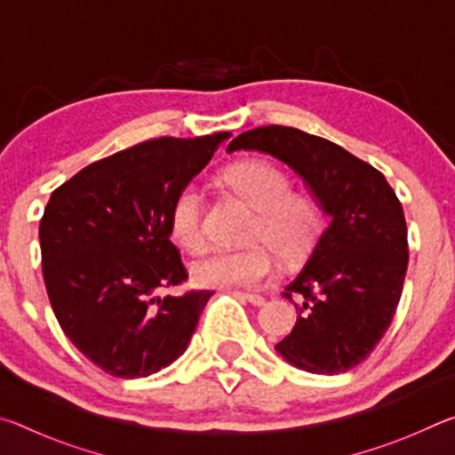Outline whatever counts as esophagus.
I'll return each instance as SVG.
<instances>
[{
    "label": "esophagus",
    "instance_id": "obj_1",
    "mask_svg": "<svg viewBox=\"0 0 455 455\" xmlns=\"http://www.w3.org/2000/svg\"><path fill=\"white\" fill-rule=\"evenodd\" d=\"M236 297L241 299V301H246V303H251L255 307L265 305V297H260V295H251V292H236Z\"/></svg>",
    "mask_w": 455,
    "mask_h": 455
}]
</instances>
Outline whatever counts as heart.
<instances>
[{
  "label": "heart",
  "mask_w": 455,
  "mask_h": 455,
  "mask_svg": "<svg viewBox=\"0 0 455 455\" xmlns=\"http://www.w3.org/2000/svg\"><path fill=\"white\" fill-rule=\"evenodd\" d=\"M228 187L259 212L252 243L244 251H217L192 265V281L206 289L257 287L273 273V251L284 263H297L313 249L321 230L315 200L291 195L289 174L267 160H243L227 171ZM168 228L174 243L188 252L204 249L203 190L187 184L171 206Z\"/></svg>",
  "instance_id": "b5f03b06"
}]
</instances>
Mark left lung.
I'll return each mask as SVG.
<instances>
[{
	"mask_svg": "<svg viewBox=\"0 0 455 455\" xmlns=\"http://www.w3.org/2000/svg\"><path fill=\"white\" fill-rule=\"evenodd\" d=\"M271 154L301 176L331 219L283 297L299 313L275 345L291 365L335 375L359 365L379 343L402 297L407 227L385 176L341 146L287 126L238 134L227 152Z\"/></svg>",
	"mask_w": 455,
	"mask_h": 455,
	"instance_id": "1",
	"label": "left lung"
}]
</instances>
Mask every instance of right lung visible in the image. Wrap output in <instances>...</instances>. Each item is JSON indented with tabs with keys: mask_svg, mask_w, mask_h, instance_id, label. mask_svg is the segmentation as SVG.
<instances>
[{
	"mask_svg": "<svg viewBox=\"0 0 455 455\" xmlns=\"http://www.w3.org/2000/svg\"><path fill=\"white\" fill-rule=\"evenodd\" d=\"M228 138L136 144L52 192L40 222L45 289L61 331L106 373L148 377L187 351L212 292L158 295L188 276L168 214Z\"/></svg>",
	"mask_w": 455,
	"mask_h": 455,
	"instance_id": "right-lung-1",
	"label": "right lung"
}]
</instances>
